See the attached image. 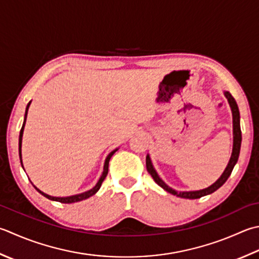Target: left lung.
Segmentation results:
<instances>
[{
    "label": "left lung",
    "instance_id": "1",
    "mask_svg": "<svg viewBox=\"0 0 259 259\" xmlns=\"http://www.w3.org/2000/svg\"><path fill=\"white\" fill-rule=\"evenodd\" d=\"M226 98L228 99V102H229L230 106H231V111H232V119H234V148H232V154L230 157L229 164H228L227 168L225 169L224 174L221 175V177L214 184H212L211 186L207 187V189L201 190V191H194V192H177L173 189H170L168 185H166L163 181L160 180V177L158 176V174L156 173V170L154 169L153 165H151V161L149 156L146 157V167L148 173L153 177L154 181L156 182L157 184L159 186L163 187L165 191L168 192V193L183 197V199H200V197L213 193L214 191H217L219 187H221L226 183V181L229 179V176L231 174L232 169L236 165V163L238 161V157H239V153H240V146H241V130H240V114H239V109H238V105L236 103V100L234 99L229 92H225Z\"/></svg>",
    "mask_w": 259,
    "mask_h": 259
}]
</instances>
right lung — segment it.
Masks as SVG:
<instances>
[{
	"label": "right lung",
	"instance_id": "add662e5",
	"mask_svg": "<svg viewBox=\"0 0 259 259\" xmlns=\"http://www.w3.org/2000/svg\"><path fill=\"white\" fill-rule=\"evenodd\" d=\"M29 105H30V102L29 104L27 105V110H25V118H24V122H23V125L21 128V131H20V137H19V153H20V158H21V144H22V135H23V129H24V124H25V119H27V114H28V109H29ZM116 149L111 151V153L109 154V156L106 157L105 159V164H104V170H103V174L102 176H101V179L99 180L98 184H96L92 190H90L88 192H85V193H82V194H77V195H73V196H67V197H55V196H50L48 194L44 193V192H41L40 190H38L37 187L34 186V189L37 190L40 194H42L44 196L47 197V199L49 200H53V201H57V202H60V203H75V202H78V201H83V200H86L89 199L90 196L94 195L96 192H98L100 190L101 185H102V182L104 181V179L106 177V175H108V171H109V161L111 159V157L113 156V154L115 153Z\"/></svg>",
	"mask_w": 259,
	"mask_h": 259
}]
</instances>
